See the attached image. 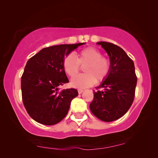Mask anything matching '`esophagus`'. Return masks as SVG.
<instances>
[{"mask_svg":"<svg viewBox=\"0 0 158 158\" xmlns=\"http://www.w3.org/2000/svg\"><path fill=\"white\" fill-rule=\"evenodd\" d=\"M83 91H84V90H82V89H78V93H79V94H82V93H83Z\"/></svg>","mask_w":158,"mask_h":158,"instance_id":"esophagus-1","label":"esophagus"}]
</instances>
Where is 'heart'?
<instances>
[{"mask_svg":"<svg viewBox=\"0 0 158 158\" xmlns=\"http://www.w3.org/2000/svg\"><path fill=\"white\" fill-rule=\"evenodd\" d=\"M84 66L85 74L75 76L78 73L80 66ZM64 71L70 77H74L70 81L72 86L77 89H86L95 83H101L107 78L110 71V60L102 56V52L94 47L86 48L77 52L74 57L68 55L64 57Z\"/></svg>","mask_w":158,"mask_h":158,"instance_id":"heart-1","label":"heart"}]
</instances>
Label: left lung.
I'll return each mask as SVG.
<instances>
[{
    "label": "left lung",
    "mask_w": 158,
    "mask_h": 158,
    "mask_svg": "<svg viewBox=\"0 0 158 158\" xmlns=\"http://www.w3.org/2000/svg\"><path fill=\"white\" fill-rule=\"evenodd\" d=\"M110 57V71L106 80L94 92L90 104L92 113L104 122L118 119L133 103L137 77L134 62L119 46L108 42H98Z\"/></svg>",
    "instance_id": "1"
}]
</instances>
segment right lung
<instances>
[{
    "mask_svg": "<svg viewBox=\"0 0 158 158\" xmlns=\"http://www.w3.org/2000/svg\"><path fill=\"white\" fill-rule=\"evenodd\" d=\"M83 44L45 48L27 61L21 79L22 101L29 116L36 122L54 125L65 117L78 91L72 88L59 91L60 86L69 82L62 63L64 56Z\"/></svg>",
    "mask_w": 158,
    "mask_h": 158,
    "instance_id": "add662e5",
    "label": "right lung"
}]
</instances>
